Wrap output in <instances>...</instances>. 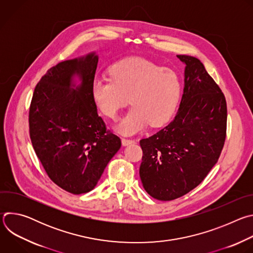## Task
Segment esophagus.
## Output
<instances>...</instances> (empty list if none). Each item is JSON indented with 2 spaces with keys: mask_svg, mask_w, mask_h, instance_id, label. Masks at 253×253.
Wrapping results in <instances>:
<instances>
[{
  "mask_svg": "<svg viewBox=\"0 0 253 253\" xmlns=\"http://www.w3.org/2000/svg\"><path fill=\"white\" fill-rule=\"evenodd\" d=\"M121 142H122V145H123V146H127V145H130V144H132V143L134 142V140L123 138V139L121 140Z\"/></svg>",
  "mask_w": 253,
  "mask_h": 253,
  "instance_id": "1",
  "label": "esophagus"
}]
</instances>
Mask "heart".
Here are the masks:
<instances>
[{
  "instance_id": "1",
  "label": "heart",
  "mask_w": 253,
  "mask_h": 253,
  "mask_svg": "<svg viewBox=\"0 0 253 253\" xmlns=\"http://www.w3.org/2000/svg\"><path fill=\"white\" fill-rule=\"evenodd\" d=\"M109 76L92 80L91 96L98 109L111 119L130 99L133 107L115 126L121 134H136L148 124L160 127L174 114L181 94V83L174 71L135 57L113 64Z\"/></svg>"
}]
</instances>
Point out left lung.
Masks as SVG:
<instances>
[{
    "instance_id": "left-lung-1",
    "label": "left lung",
    "mask_w": 253,
    "mask_h": 253,
    "mask_svg": "<svg viewBox=\"0 0 253 253\" xmlns=\"http://www.w3.org/2000/svg\"><path fill=\"white\" fill-rule=\"evenodd\" d=\"M184 65V88L173 121L142 139L140 178L146 192L169 201L199 185L217 162L226 136V101L195 57L178 55Z\"/></svg>"
}]
</instances>
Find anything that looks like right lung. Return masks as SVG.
Listing matches in <instances>:
<instances>
[{
	"instance_id": "add662e5",
	"label": "right lung",
	"mask_w": 253,
	"mask_h": 253,
	"mask_svg": "<svg viewBox=\"0 0 253 253\" xmlns=\"http://www.w3.org/2000/svg\"><path fill=\"white\" fill-rule=\"evenodd\" d=\"M96 52L60 62L35 88L30 112L34 150L52 181L82 194L97 185L121 140L106 131L91 96Z\"/></svg>"
}]
</instances>
